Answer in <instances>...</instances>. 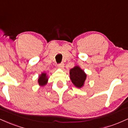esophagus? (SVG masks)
<instances>
[{
  "instance_id": "34e87169",
  "label": "esophagus",
  "mask_w": 128,
  "mask_h": 128,
  "mask_svg": "<svg viewBox=\"0 0 128 128\" xmlns=\"http://www.w3.org/2000/svg\"><path fill=\"white\" fill-rule=\"evenodd\" d=\"M57 66H58V68H63L64 67V65L63 63H61V64H58V65H57Z\"/></svg>"
}]
</instances>
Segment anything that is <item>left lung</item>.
<instances>
[{
	"mask_svg": "<svg viewBox=\"0 0 128 128\" xmlns=\"http://www.w3.org/2000/svg\"><path fill=\"white\" fill-rule=\"evenodd\" d=\"M70 78L74 86L78 88L82 87L86 78V74L79 66H75L70 70Z\"/></svg>",
	"mask_w": 128,
	"mask_h": 128,
	"instance_id": "1",
	"label": "left lung"
}]
</instances>
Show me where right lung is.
<instances>
[{"label": "right lung", "instance_id": "obj_1", "mask_svg": "<svg viewBox=\"0 0 128 128\" xmlns=\"http://www.w3.org/2000/svg\"><path fill=\"white\" fill-rule=\"evenodd\" d=\"M48 76L46 75V73H42L39 76L38 80V82L40 86H44L48 83Z\"/></svg>", "mask_w": 128, "mask_h": 128}]
</instances>
